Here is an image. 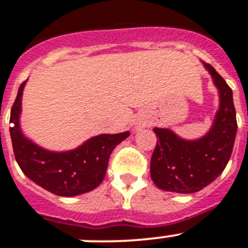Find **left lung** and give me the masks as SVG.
<instances>
[{"instance_id":"1","label":"left lung","mask_w":248,"mask_h":248,"mask_svg":"<svg viewBox=\"0 0 248 248\" xmlns=\"http://www.w3.org/2000/svg\"><path fill=\"white\" fill-rule=\"evenodd\" d=\"M219 90L220 104L212 128L203 138L185 140L170 129L155 128L158 136L151 156L150 174L160 189L195 193L217 178L230 160L237 122L232 91L214 67L204 62Z\"/></svg>"}]
</instances>
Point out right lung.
Wrapping results in <instances>:
<instances>
[{
	"label": "right lung",
	"mask_w": 248,
	"mask_h": 248,
	"mask_svg": "<svg viewBox=\"0 0 248 248\" xmlns=\"http://www.w3.org/2000/svg\"><path fill=\"white\" fill-rule=\"evenodd\" d=\"M26 82L19 86L10 118L13 124L10 128L13 152L22 172L34 183L60 197H75L98 187L106 176L110 154L130 133L101 134L70 151L43 149L20 130L22 94Z\"/></svg>",
	"instance_id": "obj_1"
}]
</instances>
